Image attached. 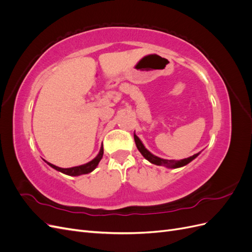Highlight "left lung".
Here are the masks:
<instances>
[{
	"label": "left lung",
	"mask_w": 252,
	"mask_h": 252,
	"mask_svg": "<svg viewBox=\"0 0 252 252\" xmlns=\"http://www.w3.org/2000/svg\"><path fill=\"white\" fill-rule=\"evenodd\" d=\"M134 142H135V145H136V148L139 149V151L141 152V155L145 158H146L147 161H149L151 164H155V165L165 166V167H167V168H180V167H183V166L189 164L190 162L192 161V159H194L197 156L200 155V152H199V154H195L192 157H189L187 158H183V159H179V161H177V159H165V158H158L155 155H152L151 152L144 146V144L142 143V141L138 138V135H136L135 133H134Z\"/></svg>",
	"instance_id": "obj_1"
}]
</instances>
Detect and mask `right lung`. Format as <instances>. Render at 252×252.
Segmentation results:
<instances>
[{
    "label": "right lung",
    "mask_w": 252,
    "mask_h": 252,
    "mask_svg": "<svg viewBox=\"0 0 252 252\" xmlns=\"http://www.w3.org/2000/svg\"><path fill=\"white\" fill-rule=\"evenodd\" d=\"M103 154H104V149H103V145H102L97 156L94 159H91L90 162H88L86 164L80 165V166H74V167H71V168H61V167H58V166L53 165L51 163L46 162L45 159H44V161L46 162L50 167H52L53 169H56V170L62 172L64 174H67V175H71V177H78V175L86 174V173H90L91 171H94L96 168V166L98 165V163H100V161L102 159Z\"/></svg>",
    "instance_id": "right-lung-1"
}]
</instances>
